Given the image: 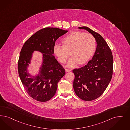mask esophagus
<instances>
[{"label":"esophagus","mask_w":130,"mask_h":130,"mask_svg":"<svg viewBox=\"0 0 130 130\" xmlns=\"http://www.w3.org/2000/svg\"><path fill=\"white\" fill-rule=\"evenodd\" d=\"M65 71H66V73H67V72H69L71 71V69H66Z\"/></svg>","instance_id":"1"}]
</instances>
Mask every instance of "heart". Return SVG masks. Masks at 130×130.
<instances>
[{
    "label": "heart",
    "instance_id": "heart-1",
    "mask_svg": "<svg viewBox=\"0 0 130 130\" xmlns=\"http://www.w3.org/2000/svg\"><path fill=\"white\" fill-rule=\"evenodd\" d=\"M62 46L56 44L54 52L60 62L65 63L70 56L68 66L73 67L78 63L83 64L91 57L96 48V40L91 34L80 31L70 33L62 41Z\"/></svg>",
    "mask_w": 130,
    "mask_h": 130
}]
</instances>
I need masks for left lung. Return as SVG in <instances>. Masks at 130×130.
I'll use <instances>...</instances> for the list:
<instances>
[{"label": "left lung", "mask_w": 130, "mask_h": 130, "mask_svg": "<svg viewBox=\"0 0 130 130\" xmlns=\"http://www.w3.org/2000/svg\"><path fill=\"white\" fill-rule=\"evenodd\" d=\"M90 33L97 42V48L91 60L84 67L75 69L73 87L79 98L91 101L99 98L107 88L113 75L112 51L104 38L88 27H79Z\"/></svg>", "instance_id": "1"}]
</instances>
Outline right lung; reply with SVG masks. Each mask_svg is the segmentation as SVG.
Masks as SVG:
<instances>
[{"instance_id": "right-lung-1", "label": "right lung", "mask_w": 130, "mask_h": 130, "mask_svg": "<svg viewBox=\"0 0 130 130\" xmlns=\"http://www.w3.org/2000/svg\"><path fill=\"white\" fill-rule=\"evenodd\" d=\"M57 27H45L36 32L25 42L22 48L18 62V71L26 92L33 99L45 102L56 94L57 83L65 74V69L53 56L55 42L67 33ZM34 51L43 53V64L40 74L32 78L27 72Z\"/></svg>"}]
</instances>
